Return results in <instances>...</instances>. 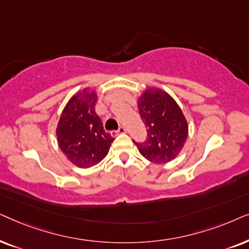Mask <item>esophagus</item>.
I'll list each match as a JSON object with an SVG mask.
<instances>
[{"mask_svg": "<svg viewBox=\"0 0 249 249\" xmlns=\"http://www.w3.org/2000/svg\"><path fill=\"white\" fill-rule=\"evenodd\" d=\"M125 132H126V128H125L124 126H121L118 128L117 131H112L111 132V134L112 135H116V134H121V133H125Z\"/></svg>", "mask_w": 249, "mask_h": 249, "instance_id": "esophagus-1", "label": "esophagus"}]
</instances>
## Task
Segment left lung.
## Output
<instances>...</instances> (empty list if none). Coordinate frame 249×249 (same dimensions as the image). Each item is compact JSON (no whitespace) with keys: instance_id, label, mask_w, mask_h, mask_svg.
I'll return each instance as SVG.
<instances>
[{"instance_id":"left-lung-1","label":"left lung","mask_w":249,"mask_h":249,"mask_svg":"<svg viewBox=\"0 0 249 249\" xmlns=\"http://www.w3.org/2000/svg\"><path fill=\"white\" fill-rule=\"evenodd\" d=\"M147 140L133 141L149 161L165 164L180 154L188 138V123L173 98L160 89H147L138 100Z\"/></svg>"}]
</instances>
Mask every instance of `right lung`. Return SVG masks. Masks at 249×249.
Masks as SVG:
<instances>
[{
  "mask_svg": "<svg viewBox=\"0 0 249 249\" xmlns=\"http://www.w3.org/2000/svg\"><path fill=\"white\" fill-rule=\"evenodd\" d=\"M97 100L95 91L89 89L72 95L57 126L59 148L69 161L81 168L100 163L114 141L95 112Z\"/></svg>",
  "mask_w": 249,
  "mask_h": 249,
  "instance_id": "add662e5",
  "label": "right lung"
}]
</instances>
